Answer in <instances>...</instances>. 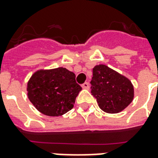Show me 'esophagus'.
Instances as JSON below:
<instances>
[{"label": "esophagus", "mask_w": 158, "mask_h": 158, "mask_svg": "<svg viewBox=\"0 0 158 158\" xmlns=\"http://www.w3.org/2000/svg\"><path fill=\"white\" fill-rule=\"evenodd\" d=\"M81 86L83 89H89V84L88 82H85V83H84V84H82Z\"/></svg>", "instance_id": "esophagus-1"}]
</instances>
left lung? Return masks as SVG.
<instances>
[{"mask_svg": "<svg viewBox=\"0 0 158 158\" xmlns=\"http://www.w3.org/2000/svg\"><path fill=\"white\" fill-rule=\"evenodd\" d=\"M91 94L99 108L108 114H117L129 105L133 98L132 83L104 64L93 69Z\"/></svg>", "mask_w": 158, "mask_h": 158, "instance_id": "obj_1", "label": "left lung"}]
</instances>
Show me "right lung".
Masks as SVG:
<instances>
[{"mask_svg":"<svg viewBox=\"0 0 158 158\" xmlns=\"http://www.w3.org/2000/svg\"><path fill=\"white\" fill-rule=\"evenodd\" d=\"M28 97L40 113L47 116H61L74 107L81 91L75 74L65 68L40 70L27 84Z\"/></svg>","mask_w":158,"mask_h":158,"instance_id":"obj_1","label":"right lung"}]
</instances>
